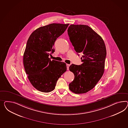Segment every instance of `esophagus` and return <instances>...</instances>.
<instances>
[{
    "label": "esophagus",
    "instance_id": "obj_1",
    "mask_svg": "<svg viewBox=\"0 0 128 128\" xmlns=\"http://www.w3.org/2000/svg\"><path fill=\"white\" fill-rule=\"evenodd\" d=\"M69 66H70V65H69V64H66V68H67V70H69Z\"/></svg>",
    "mask_w": 128,
    "mask_h": 128
}]
</instances>
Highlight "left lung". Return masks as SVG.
Wrapping results in <instances>:
<instances>
[{"instance_id": "left-lung-1", "label": "left lung", "mask_w": 128, "mask_h": 128, "mask_svg": "<svg viewBox=\"0 0 128 128\" xmlns=\"http://www.w3.org/2000/svg\"><path fill=\"white\" fill-rule=\"evenodd\" d=\"M69 39L78 54L82 52V64H72L69 70L74 75L69 90L76 94L86 93L93 89L104 71L106 49L103 39L86 25L71 24L68 30Z\"/></svg>"}]
</instances>
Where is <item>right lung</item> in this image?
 Segmentation results:
<instances>
[{
    "label": "right lung",
    "mask_w": 128,
    "mask_h": 128,
    "mask_svg": "<svg viewBox=\"0 0 128 128\" xmlns=\"http://www.w3.org/2000/svg\"><path fill=\"white\" fill-rule=\"evenodd\" d=\"M69 24L52 23L42 26L32 33L23 55L28 78L37 90L48 93L55 88L57 81L66 71L64 62L51 60L49 56L55 51L56 39L66 31Z\"/></svg>",
    "instance_id": "add662e5"
}]
</instances>
